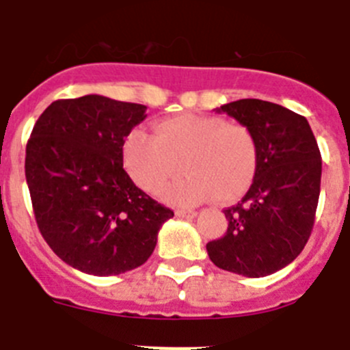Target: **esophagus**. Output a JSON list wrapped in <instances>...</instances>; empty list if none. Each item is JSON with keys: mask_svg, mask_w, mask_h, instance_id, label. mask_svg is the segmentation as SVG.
I'll list each match as a JSON object with an SVG mask.
<instances>
[{"mask_svg": "<svg viewBox=\"0 0 350 350\" xmlns=\"http://www.w3.org/2000/svg\"><path fill=\"white\" fill-rule=\"evenodd\" d=\"M196 213H198V212H194V210H184V208H180V210H177V212H175V215H177V217H187V219H191V217H196Z\"/></svg>", "mask_w": 350, "mask_h": 350, "instance_id": "esophagus-1", "label": "esophagus"}]
</instances>
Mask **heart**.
Instances as JSON below:
<instances>
[{
	"mask_svg": "<svg viewBox=\"0 0 350 350\" xmlns=\"http://www.w3.org/2000/svg\"><path fill=\"white\" fill-rule=\"evenodd\" d=\"M135 184L157 193L178 170L187 175L163 191L173 205H196L213 196L230 203L250 187L258 170V140L247 126L219 116L178 113L159 120L152 133L135 129L122 147Z\"/></svg>",
	"mask_w": 350,
	"mask_h": 350,
	"instance_id": "heart-1",
	"label": "heart"
}]
</instances>
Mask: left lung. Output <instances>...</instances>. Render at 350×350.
Wrapping results in <instances>:
<instances>
[{"instance_id": "left-lung-1", "label": "left lung", "mask_w": 350, "mask_h": 350, "mask_svg": "<svg viewBox=\"0 0 350 350\" xmlns=\"http://www.w3.org/2000/svg\"><path fill=\"white\" fill-rule=\"evenodd\" d=\"M224 112L258 140V170L238 205L224 210L228 231L206 243L215 267L267 277L295 261L314 228L321 193L319 147L308 120L277 103L238 100Z\"/></svg>"}]
</instances>
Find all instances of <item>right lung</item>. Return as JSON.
<instances>
[{
  "instance_id": "add662e5",
  "label": "right lung",
  "mask_w": 350,
  "mask_h": 350,
  "mask_svg": "<svg viewBox=\"0 0 350 350\" xmlns=\"http://www.w3.org/2000/svg\"><path fill=\"white\" fill-rule=\"evenodd\" d=\"M145 110L100 94L57 100L27 140L26 180L40 233L83 273L108 277L144 265L173 217L122 166L124 138Z\"/></svg>"
}]
</instances>
